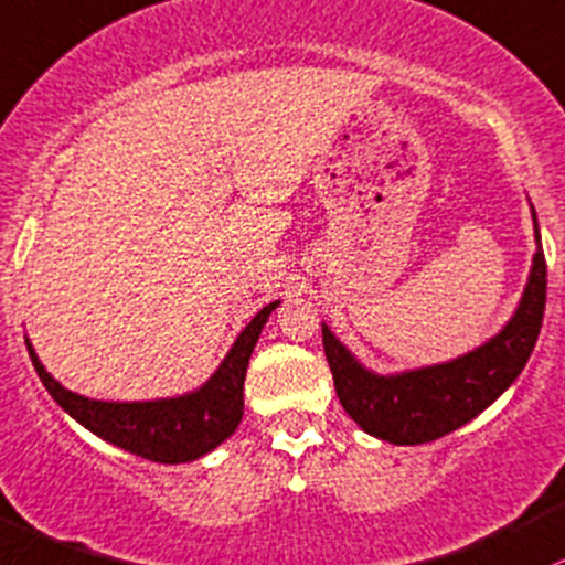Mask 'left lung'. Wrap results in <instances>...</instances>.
Wrapping results in <instances>:
<instances>
[{"mask_svg": "<svg viewBox=\"0 0 565 565\" xmlns=\"http://www.w3.org/2000/svg\"><path fill=\"white\" fill-rule=\"evenodd\" d=\"M533 228L539 247L512 320L482 348L455 361L385 377L361 366L323 323V350L339 404L366 434L391 445H426L475 420L520 377L542 331L547 301V260L536 212Z\"/></svg>", "mask_w": 565, "mask_h": 565, "instance_id": "1", "label": "left lung"}]
</instances>
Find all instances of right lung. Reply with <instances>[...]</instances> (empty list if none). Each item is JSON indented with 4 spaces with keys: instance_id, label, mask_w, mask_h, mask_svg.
I'll use <instances>...</instances> for the list:
<instances>
[{
    "instance_id": "add662e5",
    "label": "right lung",
    "mask_w": 565,
    "mask_h": 565,
    "mask_svg": "<svg viewBox=\"0 0 565 565\" xmlns=\"http://www.w3.org/2000/svg\"><path fill=\"white\" fill-rule=\"evenodd\" d=\"M277 305L280 301L266 305L245 326L217 372L199 391L178 398H159V402H96V398L77 396L45 372L29 339L26 348L47 393L90 434L156 463H188L215 450L239 426L245 409L242 391H245L247 361L260 329Z\"/></svg>"
}]
</instances>
